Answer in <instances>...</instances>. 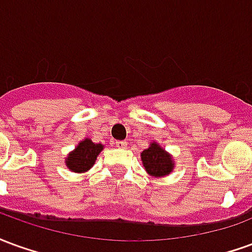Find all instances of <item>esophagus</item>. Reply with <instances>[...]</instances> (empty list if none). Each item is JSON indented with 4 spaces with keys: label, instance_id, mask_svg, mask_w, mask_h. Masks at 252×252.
<instances>
[{
    "label": "esophagus",
    "instance_id": "1",
    "mask_svg": "<svg viewBox=\"0 0 252 252\" xmlns=\"http://www.w3.org/2000/svg\"><path fill=\"white\" fill-rule=\"evenodd\" d=\"M113 144H115L117 148H126V147H128V143H126V142H119V140H117V142H115Z\"/></svg>",
    "mask_w": 252,
    "mask_h": 252
}]
</instances>
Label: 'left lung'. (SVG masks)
Instances as JSON below:
<instances>
[{"label":"left lung","instance_id":"obj_1","mask_svg":"<svg viewBox=\"0 0 252 252\" xmlns=\"http://www.w3.org/2000/svg\"><path fill=\"white\" fill-rule=\"evenodd\" d=\"M140 158L147 174L155 178L166 177L174 170L175 163L171 154L157 142L150 143V147L140 154Z\"/></svg>","mask_w":252,"mask_h":252}]
</instances>
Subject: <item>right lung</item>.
Instances as JSON below:
<instances>
[{"mask_svg":"<svg viewBox=\"0 0 252 252\" xmlns=\"http://www.w3.org/2000/svg\"><path fill=\"white\" fill-rule=\"evenodd\" d=\"M104 150V146L99 143H93L92 139H83L78 143V146L66 157L67 169L72 173H86L93 167L99 153Z\"/></svg>","mask_w":252,"mask_h":252,"instance_id":"1","label":"right lung"}]
</instances>
